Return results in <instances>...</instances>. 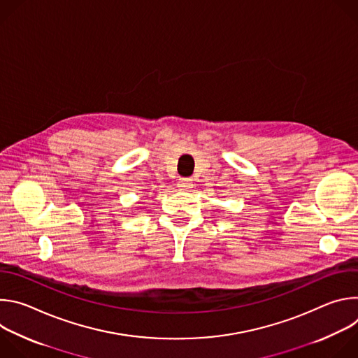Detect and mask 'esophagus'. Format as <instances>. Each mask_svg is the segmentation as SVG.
<instances>
[{
    "label": "esophagus",
    "instance_id": "1",
    "mask_svg": "<svg viewBox=\"0 0 358 358\" xmlns=\"http://www.w3.org/2000/svg\"><path fill=\"white\" fill-rule=\"evenodd\" d=\"M178 187H180L181 189H191V188L194 187V185H192V180H191V178H181Z\"/></svg>",
    "mask_w": 358,
    "mask_h": 358
}]
</instances>
